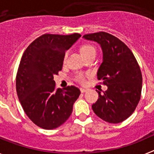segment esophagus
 <instances>
[{"label":"esophagus","instance_id":"esophagus-1","mask_svg":"<svg viewBox=\"0 0 154 154\" xmlns=\"http://www.w3.org/2000/svg\"><path fill=\"white\" fill-rule=\"evenodd\" d=\"M87 90H88V89H84V88H81V89H80V91H81V92H82V93L85 92Z\"/></svg>","mask_w":154,"mask_h":154}]
</instances>
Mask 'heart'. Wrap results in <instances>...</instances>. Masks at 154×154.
Here are the masks:
<instances>
[{"label": "heart", "mask_w": 154, "mask_h": 154, "mask_svg": "<svg viewBox=\"0 0 154 154\" xmlns=\"http://www.w3.org/2000/svg\"><path fill=\"white\" fill-rule=\"evenodd\" d=\"M81 52L82 54L84 55V57L87 56L88 55L91 54V53H96V48L92 45L89 44H85L81 47ZM68 57V52H65V55H64V61L66 60V58ZM90 75L89 73H84V72H77L74 76V79L79 84L84 85L86 83V77Z\"/></svg>", "instance_id": "b5f03b06"}]
</instances>
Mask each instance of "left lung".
I'll return each instance as SVG.
<instances>
[{"label": "left lung", "instance_id": "left-lung-1", "mask_svg": "<svg viewBox=\"0 0 154 154\" xmlns=\"http://www.w3.org/2000/svg\"><path fill=\"white\" fill-rule=\"evenodd\" d=\"M84 38L96 42L103 50V62L97 72L106 91H97L99 99L92 106L94 112L106 122L119 123L130 117L141 96L142 73L131 50L116 37L99 31Z\"/></svg>", "mask_w": 154, "mask_h": 154}]
</instances>
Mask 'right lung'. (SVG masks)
<instances>
[{
	"label": "right lung",
	"mask_w": 154,
	"mask_h": 154,
	"mask_svg": "<svg viewBox=\"0 0 154 154\" xmlns=\"http://www.w3.org/2000/svg\"><path fill=\"white\" fill-rule=\"evenodd\" d=\"M80 37L78 33L45 34L31 42L21 57L16 76L17 97L28 117L42 129L63 124L81 93L74 85L56 89L54 81L62 69L65 51Z\"/></svg>",
	"instance_id": "1"
}]
</instances>
